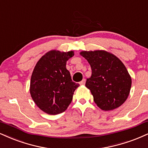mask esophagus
<instances>
[{"label": "esophagus", "mask_w": 148, "mask_h": 148, "mask_svg": "<svg viewBox=\"0 0 148 148\" xmlns=\"http://www.w3.org/2000/svg\"><path fill=\"white\" fill-rule=\"evenodd\" d=\"M85 83V79H83L81 82H80V85H84Z\"/></svg>", "instance_id": "obj_1"}]
</instances>
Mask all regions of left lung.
I'll return each mask as SVG.
<instances>
[{
	"instance_id": "left-lung-1",
	"label": "left lung",
	"mask_w": 148,
	"mask_h": 148,
	"mask_svg": "<svg viewBox=\"0 0 148 148\" xmlns=\"http://www.w3.org/2000/svg\"><path fill=\"white\" fill-rule=\"evenodd\" d=\"M80 54L88 61L91 77L85 86L90 90L94 101L105 111L120 107L129 96L131 76L119 58L104 50L83 51Z\"/></svg>"
}]
</instances>
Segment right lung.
Wrapping results in <instances>:
<instances>
[{"label":"right lung","mask_w":148,"mask_h":148,"mask_svg":"<svg viewBox=\"0 0 148 148\" xmlns=\"http://www.w3.org/2000/svg\"><path fill=\"white\" fill-rule=\"evenodd\" d=\"M74 55L73 51H49L40 58L34 69L30 94L36 105L48 114L65 112L79 86L72 81L66 68L67 61Z\"/></svg>","instance_id":"obj_1"}]
</instances>
